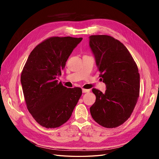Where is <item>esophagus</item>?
Segmentation results:
<instances>
[{"instance_id":"34e87169","label":"esophagus","mask_w":159,"mask_h":159,"mask_svg":"<svg viewBox=\"0 0 159 159\" xmlns=\"http://www.w3.org/2000/svg\"><path fill=\"white\" fill-rule=\"evenodd\" d=\"M90 91V90L89 89H82V92L83 93H88V92H89Z\"/></svg>"}]
</instances>
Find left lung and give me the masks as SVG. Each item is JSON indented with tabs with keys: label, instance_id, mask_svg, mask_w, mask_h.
Instances as JSON below:
<instances>
[{
	"label": "left lung",
	"instance_id": "left-lung-1",
	"mask_svg": "<svg viewBox=\"0 0 159 159\" xmlns=\"http://www.w3.org/2000/svg\"><path fill=\"white\" fill-rule=\"evenodd\" d=\"M89 48L106 85L102 93L93 89L95 102L90 107L91 117L100 125L115 128L131 116L140 90L137 66L121 42L107 35L89 37Z\"/></svg>",
	"mask_w": 159,
	"mask_h": 159
}]
</instances>
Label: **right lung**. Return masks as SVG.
Returning <instances> with one entry per match:
<instances>
[{
  "label": "right lung",
  "instance_id": "right-lung-1",
  "mask_svg": "<svg viewBox=\"0 0 159 159\" xmlns=\"http://www.w3.org/2000/svg\"><path fill=\"white\" fill-rule=\"evenodd\" d=\"M82 38L52 37L36 46L22 71L20 81L27 108L46 128L61 126L70 118L82 91L67 88L57 79Z\"/></svg>",
  "mask_w": 159,
  "mask_h": 159
}]
</instances>
